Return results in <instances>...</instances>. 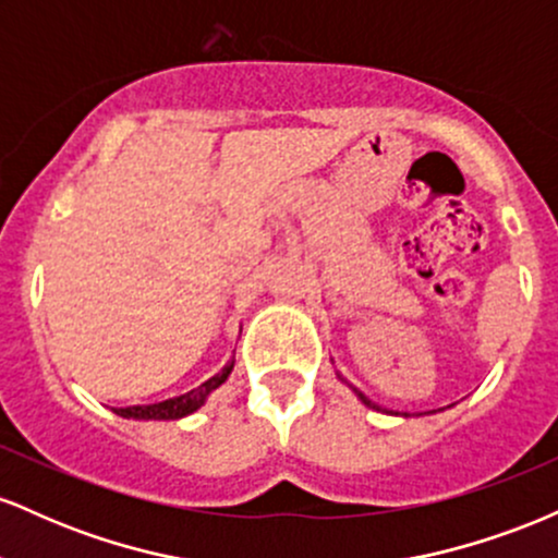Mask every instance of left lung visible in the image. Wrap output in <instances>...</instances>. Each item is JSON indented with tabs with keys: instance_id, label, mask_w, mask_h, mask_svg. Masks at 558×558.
<instances>
[{
	"instance_id": "1",
	"label": "left lung",
	"mask_w": 558,
	"mask_h": 558,
	"mask_svg": "<svg viewBox=\"0 0 558 558\" xmlns=\"http://www.w3.org/2000/svg\"><path fill=\"white\" fill-rule=\"evenodd\" d=\"M351 390H354V393H356V396H360V399H362V403H364V407H369V409H377V412H386V414H399V412H388V409L377 407V403H375V401H369V399H367V396H364V393H362V390H356L354 386H351ZM401 417H409V414H401Z\"/></svg>"
}]
</instances>
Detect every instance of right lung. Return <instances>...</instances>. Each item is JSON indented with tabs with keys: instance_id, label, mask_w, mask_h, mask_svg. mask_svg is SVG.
<instances>
[{
	"instance_id": "right-lung-1",
	"label": "right lung",
	"mask_w": 558,
	"mask_h": 558,
	"mask_svg": "<svg viewBox=\"0 0 558 558\" xmlns=\"http://www.w3.org/2000/svg\"><path fill=\"white\" fill-rule=\"evenodd\" d=\"M233 364H235V360H230L226 367L220 369V373L209 377V380L202 383L198 388L189 390V393L175 396V399L159 401V403H144V407L114 409V414H120V417H125V420H181V417H189V414H194L196 409L204 407V401L209 399V393H213V390H217L222 383L228 380V375L233 373Z\"/></svg>"
}]
</instances>
